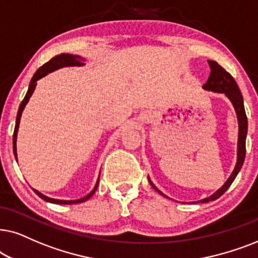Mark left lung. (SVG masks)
Instances as JSON below:
<instances>
[{
    "label": "left lung",
    "mask_w": 258,
    "mask_h": 258,
    "mask_svg": "<svg viewBox=\"0 0 258 258\" xmlns=\"http://www.w3.org/2000/svg\"><path fill=\"white\" fill-rule=\"evenodd\" d=\"M209 64H210V77H209L207 84L203 86L204 89L211 92H216V93H224L226 98L231 101V104L235 108L236 114H237V120H238V142H237V163L235 169H233L231 176L228 178V180L225 181V184L223 185L221 188H218L217 191L215 192L214 195H211L210 197L202 199L198 203H208L210 201H216V199L221 197V196L224 194V192L228 190L230 185L232 184V181L235 180L237 174H238L239 170H241L243 163H244L245 158V139H246V133H248V119H246L245 109H244V104H243V97L241 94V91H239L238 86H237L235 79H233L231 75H230L228 72H226L224 68L216 62V61H208ZM150 184L152 185L154 190L159 192L161 196L169 198L167 196H165L163 192L158 190V188L154 186V184L150 180ZM195 203V202H194Z\"/></svg>",
    "instance_id": "1"
}]
</instances>
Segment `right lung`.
Masks as SVG:
<instances>
[{"label": "right lung", "instance_id": "1", "mask_svg": "<svg viewBox=\"0 0 258 258\" xmlns=\"http://www.w3.org/2000/svg\"><path fill=\"white\" fill-rule=\"evenodd\" d=\"M84 57L79 56V55H73V54H60V55H56V56H54L53 59H50L48 62H46L43 64L42 67H40L39 70L35 72V74H34V77L32 78V80H30V84H29V87H28V91H27V94L25 99H23L21 105H20L19 107V112H17V116H16V123H15V130H14V136H13V151H14V156H15V159L17 161V153H16V138H17V131H19V126H20V119H21V114L23 112V109H25L27 102L29 101L30 97H32L34 89L36 87V81L39 80V79L43 78L44 75H47L48 73H50V72H54L56 70H59V68H62V67H68V66H84ZM99 178H100V174H99ZM99 178L97 180V184H95V186L93 190L87 196H85V197H82L80 199H75V201H61V199H54V198H49L47 197V196H44L39 192L37 190L34 188V192L39 196L40 198H42L43 201L46 202H49V203H54V204H77V203H82V202L87 201L92 197V196L94 195V192L97 191V187H98V184H99Z\"/></svg>", "mask_w": 258, "mask_h": 258}]
</instances>
